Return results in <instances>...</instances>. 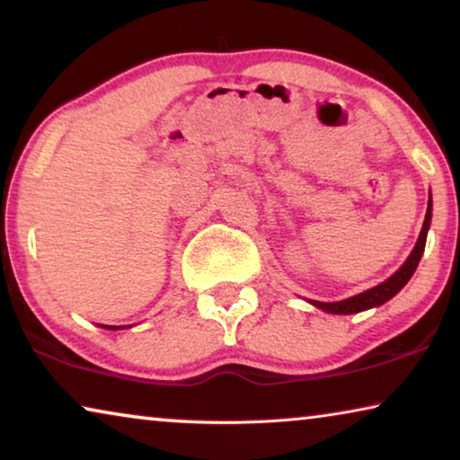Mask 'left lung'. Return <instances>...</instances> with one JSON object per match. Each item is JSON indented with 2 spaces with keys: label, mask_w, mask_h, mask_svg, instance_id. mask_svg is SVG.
I'll return each mask as SVG.
<instances>
[{
  "label": "left lung",
  "mask_w": 460,
  "mask_h": 460,
  "mask_svg": "<svg viewBox=\"0 0 460 460\" xmlns=\"http://www.w3.org/2000/svg\"><path fill=\"white\" fill-rule=\"evenodd\" d=\"M429 224H431V199H429V203H427L425 222H423V230H420V234H419V241H417V244H414L412 253L408 255L404 266H402L398 272H395L394 276H389V279L385 282H381V285L368 288V291H364L360 295H354V297H349V299L332 301V304L312 301V304L320 307V310L331 312V314H356V312L368 310V307L385 304L387 299H392L394 295L398 293L408 280H411L414 270H417L419 261H420V255H423V251H425V241H427V230H429Z\"/></svg>",
  "instance_id": "1"
}]
</instances>
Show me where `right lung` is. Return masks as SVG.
I'll use <instances>...</instances> for the list:
<instances>
[{
  "label": "right lung",
  "mask_w": 460,
  "mask_h": 460,
  "mask_svg": "<svg viewBox=\"0 0 460 460\" xmlns=\"http://www.w3.org/2000/svg\"><path fill=\"white\" fill-rule=\"evenodd\" d=\"M106 329H112V331H115V329H121V326H106Z\"/></svg>",
  "instance_id": "1"
}]
</instances>
